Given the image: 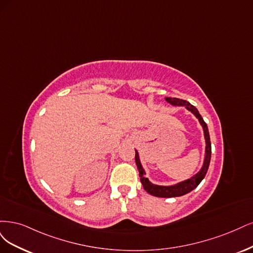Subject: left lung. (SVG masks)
I'll list each match as a JSON object with an SVG mask.
<instances>
[{
  "label": "left lung",
  "instance_id": "1",
  "mask_svg": "<svg viewBox=\"0 0 253 253\" xmlns=\"http://www.w3.org/2000/svg\"><path fill=\"white\" fill-rule=\"evenodd\" d=\"M168 103L171 105H175V106H185V107L190 110L193 115L197 117L200 121L201 125L203 126L204 129V135H205V140H206V156H205V161H204V165L202 169L200 170V172H198L194 176L187 181H184L182 183H178L173 186H159V185H154L148 181L147 177H145V172L144 169L141 165L140 159H138V153L135 150V164L138 169V173H140L141 177V182L143 184L144 189L150 193L151 195H154V197H159V198H174V197H181V195H184L186 193H188L192 191L194 188H197L199 184L202 182V180L205 177L209 164H210V159H211V142H210V136H209V131H208V127L207 124L204 122L202 116L199 113L198 109L194 107L193 105H191L189 102H187L185 100L177 99V97H166L165 99Z\"/></svg>",
  "mask_w": 253,
  "mask_h": 253
}]
</instances>
